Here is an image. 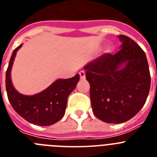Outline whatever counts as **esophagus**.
<instances>
[{
	"label": "esophagus",
	"mask_w": 157,
	"mask_h": 157,
	"mask_svg": "<svg viewBox=\"0 0 157 157\" xmlns=\"http://www.w3.org/2000/svg\"><path fill=\"white\" fill-rule=\"evenodd\" d=\"M79 75H80V78H81V79H85L86 74H85V72L83 71H79Z\"/></svg>",
	"instance_id": "obj_1"
}]
</instances>
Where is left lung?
<instances>
[{
    "label": "left lung",
    "mask_w": 157,
    "mask_h": 157,
    "mask_svg": "<svg viewBox=\"0 0 157 157\" xmlns=\"http://www.w3.org/2000/svg\"><path fill=\"white\" fill-rule=\"evenodd\" d=\"M119 38L122 48L117 53L103 54L84 67L93 112L109 123H124L134 117L145 105L150 89L145 52L127 36L121 34Z\"/></svg>",
    "instance_id": "1"
}]
</instances>
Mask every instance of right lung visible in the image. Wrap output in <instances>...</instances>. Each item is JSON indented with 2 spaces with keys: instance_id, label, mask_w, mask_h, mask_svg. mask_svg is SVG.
<instances>
[{
  "instance_id": "obj_1",
  "label": "right lung",
  "mask_w": 157,
  "mask_h": 157,
  "mask_svg": "<svg viewBox=\"0 0 157 157\" xmlns=\"http://www.w3.org/2000/svg\"><path fill=\"white\" fill-rule=\"evenodd\" d=\"M22 46L15 48L6 71V91L8 101L14 110L30 123L39 126H50L64 116L67 101L79 81V75L67 79H58L39 94L25 96L15 90L11 80V69L16 52Z\"/></svg>"
}]
</instances>
